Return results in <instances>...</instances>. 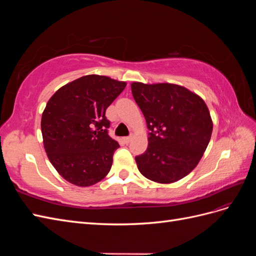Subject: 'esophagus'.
<instances>
[{"instance_id":"1","label":"esophagus","mask_w":256,"mask_h":256,"mask_svg":"<svg viewBox=\"0 0 256 256\" xmlns=\"http://www.w3.org/2000/svg\"><path fill=\"white\" fill-rule=\"evenodd\" d=\"M130 140H131V136H125V138H124V141H125L126 143H129Z\"/></svg>"}]
</instances>
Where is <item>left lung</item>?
<instances>
[{
  "label": "left lung",
  "instance_id": "obj_1",
  "mask_svg": "<svg viewBox=\"0 0 256 256\" xmlns=\"http://www.w3.org/2000/svg\"><path fill=\"white\" fill-rule=\"evenodd\" d=\"M131 90L150 130L147 150L136 157L138 171L160 184L182 180L198 166L210 141L206 104L176 84L134 82Z\"/></svg>",
  "mask_w": 256,
  "mask_h": 256
}]
</instances>
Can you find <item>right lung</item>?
Segmentation results:
<instances>
[{
	"label": "right lung",
	"mask_w": 256,
	"mask_h": 256,
	"mask_svg": "<svg viewBox=\"0 0 256 256\" xmlns=\"http://www.w3.org/2000/svg\"><path fill=\"white\" fill-rule=\"evenodd\" d=\"M126 88L109 76L88 74L60 88L46 106L42 134L46 152L60 175L79 187L110 172L118 142L109 136L106 110Z\"/></svg>",
	"instance_id": "add662e5"
}]
</instances>
